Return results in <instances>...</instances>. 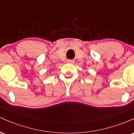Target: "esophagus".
<instances>
[{
	"label": "esophagus",
	"mask_w": 134,
	"mask_h": 134,
	"mask_svg": "<svg viewBox=\"0 0 134 134\" xmlns=\"http://www.w3.org/2000/svg\"><path fill=\"white\" fill-rule=\"evenodd\" d=\"M67 63H69V64H74V62H75V61L74 60H71V59H69V60H67Z\"/></svg>",
	"instance_id": "34e87169"
}]
</instances>
